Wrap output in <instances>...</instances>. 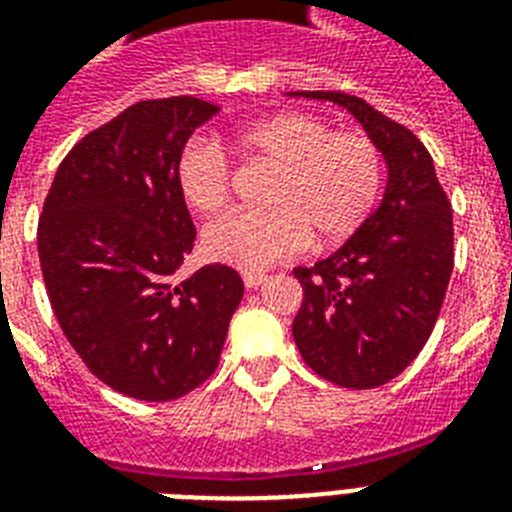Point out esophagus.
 <instances>
[{"label":"esophagus","instance_id":"obj_1","mask_svg":"<svg viewBox=\"0 0 512 512\" xmlns=\"http://www.w3.org/2000/svg\"><path fill=\"white\" fill-rule=\"evenodd\" d=\"M241 279H244V287L247 289H257L265 279H268V276L260 271H244V276H241Z\"/></svg>","mask_w":512,"mask_h":512}]
</instances>
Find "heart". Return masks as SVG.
I'll use <instances>...</instances> for the list:
<instances>
[{
    "label": "heart",
    "mask_w": 512,
    "mask_h": 512,
    "mask_svg": "<svg viewBox=\"0 0 512 512\" xmlns=\"http://www.w3.org/2000/svg\"><path fill=\"white\" fill-rule=\"evenodd\" d=\"M244 159L276 170L265 212L225 215L207 225L212 260L257 271L300 252L308 239L332 244L356 231L382 191V154L364 132H332L303 111L265 116L233 132ZM177 188L193 212L215 215L228 199V162L220 148L193 140L177 156Z\"/></svg>",
    "instance_id": "b5f03b06"
}]
</instances>
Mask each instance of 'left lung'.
Wrapping results in <instances>:
<instances>
[{
  "instance_id": "left-lung-1",
  "label": "left lung",
  "mask_w": 512,
  "mask_h": 512,
  "mask_svg": "<svg viewBox=\"0 0 512 512\" xmlns=\"http://www.w3.org/2000/svg\"><path fill=\"white\" fill-rule=\"evenodd\" d=\"M289 95L350 111L388 167L380 204L358 231L311 268H295L305 297L292 321L313 372L340 388H377L412 364L436 327L454 268L452 204L428 148L366 100Z\"/></svg>"
}]
</instances>
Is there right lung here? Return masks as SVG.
I'll return each instance as SVG.
<instances>
[{"label": "right lung", "instance_id": "obj_1", "mask_svg": "<svg viewBox=\"0 0 512 512\" xmlns=\"http://www.w3.org/2000/svg\"><path fill=\"white\" fill-rule=\"evenodd\" d=\"M217 114L188 95L124 108L68 151L39 217V263L63 335L100 382L138 401L199 388L244 297L239 273L220 263L175 281L196 241L177 156Z\"/></svg>", "mask_w": 512, "mask_h": 512}]
</instances>
